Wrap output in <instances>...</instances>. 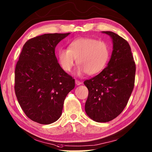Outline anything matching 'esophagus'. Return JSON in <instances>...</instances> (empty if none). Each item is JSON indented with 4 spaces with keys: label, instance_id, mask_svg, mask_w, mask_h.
Returning a JSON list of instances; mask_svg holds the SVG:
<instances>
[{
    "label": "esophagus",
    "instance_id": "esophagus-1",
    "mask_svg": "<svg viewBox=\"0 0 152 152\" xmlns=\"http://www.w3.org/2000/svg\"><path fill=\"white\" fill-rule=\"evenodd\" d=\"M75 82H76V84L77 86H79V85H80V84H82L80 81H79V80H76Z\"/></svg>",
    "mask_w": 152,
    "mask_h": 152
}]
</instances>
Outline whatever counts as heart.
Instances as JSON below:
<instances>
[{
  "instance_id": "b5f03b06",
  "label": "heart",
  "mask_w": 152,
  "mask_h": 152,
  "mask_svg": "<svg viewBox=\"0 0 152 152\" xmlns=\"http://www.w3.org/2000/svg\"><path fill=\"white\" fill-rule=\"evenodd\" d=\"M109 56L108 45L92 38H77L69 45L68 49H60L58 53L60 66L67 72L72 70L76 59L79 65L77 76L86 72L90 76L100 73L106 67Z\"/></svg>"
}]
</instances>
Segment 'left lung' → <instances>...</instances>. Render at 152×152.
<instances>
[{
    "label": "left lung",
    "mask_w": 152,
    "mask_h": 152,
    "mask_svg": "<svg viewBox=\"0 0 152 152\" xmlns=\"http://www.w3.org/2000/svg\"><path fill=\"white\" fill-rule=\"evenodd\" d=\"M109 35L113 50L107 66L94 78L84 81L88 89L85 104L88 116L97 122H107L120 115L134 89L136 65L128 42L115 33Z\"/></svg>",
    "instance_id": "8db88e82"
}]
</instances>
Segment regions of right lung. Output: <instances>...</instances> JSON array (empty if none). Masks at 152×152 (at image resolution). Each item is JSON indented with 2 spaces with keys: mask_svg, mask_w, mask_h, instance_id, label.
Segmentation results:
<instances>
[{
  "mask_svg": "<svg viewBox=\"0 0 152 152\" xmlns=\"http://www.w3.org/2000/svg\"><path fill=\"white\" fill-rule=\"evenodd\" d=\"M70 34H45L23 46L15 68V90L21 108L34 122L50 124L58 120L66 97L75 87L55 55L58 44Z\"/></svg>",
  "mask_w": 152,
  "mask_h": 152,
  "instance_id": "1",
  "label": "right lung"
}]
</instances>
